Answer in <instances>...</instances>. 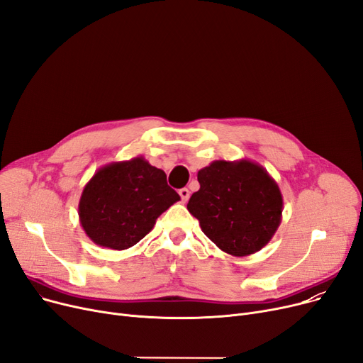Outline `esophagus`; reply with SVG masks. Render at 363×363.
<instances>
[{
  "mask_svg": "<svg viewBox=\"0 0 363 363\" xmlns=\"http://www.w3.org/2000/svg\"><path fill=\"white\" fill-rule=\"evenodd\" d=\"M179 196L182 199V203H185L189 199V189L188 188H181L179 189Z\"/></svg>",
  "mask_w": 363,
  "mask_h": 363,
  "instance_id": "esophagus-1",
  "label": "esophagus"
}]
</instances>
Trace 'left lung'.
Returning a JSON list of instances; mask_svg holds the SVG:
<instances>
[{
    "instance_id": "obj_1",
    "label": "left lung",
    "mask_w": 363,
    "mask_h": 363,
    "mask_svg": "<svg viewBox=\"0 0 363 363\" xmlns=\"http://www.w3.org/2000/svg\"><path fill=\"white\" fill-rule=\"evenodd\" d=\"M200 189L186 208L201 231L231 256H250L268 244L282 219V194L263 166L215 160L199 170Z\"/></svg>"
}]
</instances>
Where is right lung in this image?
<instances>
[{"label":"right lung","instance_id":"add662e5","mask_svg":"<svg viewBox=\"0 0 363 363\" xmlns=\"http://www.w3.org/2000/svg\"><path fill=\"white\" fill-rule=\"evenodd\" d=\"M181 197L162 169L143 156L113 162L95 172L79 200V222L92 242L125 250L143 240L157 218Z\"/></svg>","mask_w":363,"mask_h":363}]
</instances>
